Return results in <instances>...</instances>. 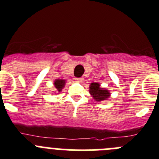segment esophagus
I'll list each match as a JSON object with an SVG mask.
<instances>
[{"label": "esophagus", "mask_w": 159, "mask_h": 159, "mask_svg": "<svg viewBox=\"0 0 159 159\" xmlns=\"http://www.w3.org/2000/svg\"><path fill=\"white\" fill-rule=\"evenodd\" d=\"M83 79H84V78H75V80H76L78 82H82Z\"/></svg>", "instance_id": "obj_1"}]
</instances>
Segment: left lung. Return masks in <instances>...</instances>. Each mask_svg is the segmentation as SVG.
<instances>
[{
  "mask_svg": "<svg viewBox=\"0 0 159 159\" xmlns=\"http://www.w3.org/2000/svg\"><path fill=\"white\" fill-rule=\"evenodd\" d=\"M89 93L93 96V99L98 102L107 100L110 97V95H111L109 90L101 88L99 83L95 82L91 83V84L89 85Z\"/></svg>",
  "mask_w": 159,
  "mask_h": 159,
  "instance_id": "obj_1",
  "label": "left lung"
}]
</instances>
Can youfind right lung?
Returning a JSON list of instances; mask_svg holds the SVG:
<instances>
[{
	"mask_svg": "<svg viewBox=\"0 0 159 159\" xmlns=\"http://www.w3.org/2000/svg\"><path fill=\"white\" fill-rule=\"evenodd\" d=\"M65 84H66V80H63V79H56V81H54V85L56 87V90L59 92H61L62 89H63L64 87Z\"/></svg>",
	"mask_w": 159,
	"mask_h": 159,
	"instance_id": "add662e5",
	"label": "right lung"
}]
</instances>
